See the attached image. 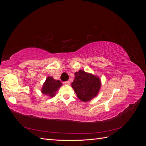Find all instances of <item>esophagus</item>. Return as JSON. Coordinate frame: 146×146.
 Instances as JSON below:
<instances>
[{
  "label": "esophagus",
  "mask_w": 146,
  "mask_h": 146,
  "mask_svg": "<svg viewBox=\"0 0 146 146\" xmlns=\"http://www.w3.org/2000/svg\"><path fill=\"white\" fill-rule=\"evenodd\" d=\"M64 85H69V84H70V82H69V81H66V82H64Z\"/></svg>",
  "instance_id": "obj_1"
}]
</instances>
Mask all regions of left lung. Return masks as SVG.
<instances>
[{"mask_svg": "<svg viewBox=\"0 0 146 146\" xmlns=\"http://www.w3.org/2000/svg\"><path fill=\"white\" fill-rule=\"evenodd\" d=\"M75 78L71 86L78 98L83 102H89L98 96L101 87L99 77L80 70L74 73Z\"/></svg>", "mask_w": 146, "mask_h": 146, "instance_id": "8db88e82", "label": "left lung"}]
</instances>
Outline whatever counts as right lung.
<instances>
[{"mask_svg": "<svg viewBox=\"0 0 146 146\" xmlns=\"http://www.w3.org/2000/svg\"><path fill=\"white\" fill-rule=\"evenodd\" d=\"M62 86V83L58 80L55 79L51 76H48L45 82L43 83L41 91L42 94L48 96L50 98H53L56 94L59 88Z\"/></svg>", "mask_w": 146, "mask_h": 146, "instance_id": "obj_1", "label": "right lung"}]
</instances>
